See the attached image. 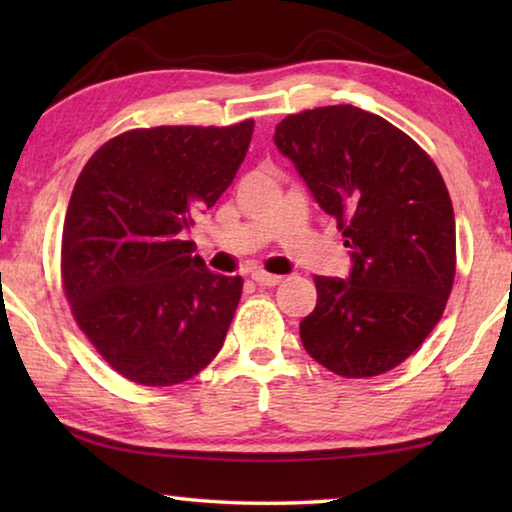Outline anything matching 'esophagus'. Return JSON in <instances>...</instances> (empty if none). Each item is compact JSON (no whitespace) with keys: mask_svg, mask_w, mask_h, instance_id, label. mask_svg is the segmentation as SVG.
<instances>
[{"mask_svg":"<svg viewBox=\"0 0 512 512\" xmlns=\"http://www.w3.org/2000/svg\"><path fill=\"white\" fill-rule=\"evenodd\" d=\"M253 280L257 282V284H262V287H277V284L282 282V277L280 275H271V273H264V271H253Z\"/></svg>","mask_w":512,"mask_h":512,"instance_id":"esophagus-1","label":"esophagus"}]
</instances>
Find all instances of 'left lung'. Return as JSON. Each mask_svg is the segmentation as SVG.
<instances>
[{
	"instance_id": "obj_1",
	"label": "left lung",
	"mask_w": 512,
	"mask_h": 512,
	"mask_svg": "<svg viewBox=\"0 0 512 512\" xmlns=\"http://www.w3.org/2000/svg\"><path fill=\"white\" fill-rule=\"evenodd\" d=\"M273 142L334 216L350 248L345 277L316 275L300 339L341 377H375L420 348L456 273V223L443 176L409 135L354 106L289 115Z\"/></svg>"
}]
</instances>
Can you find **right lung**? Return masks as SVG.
I'll return each instance as SVG.
<instances>
[{
	"label": "right lung",
	"mask_w": 512,
	"mask_h": 512,
	"mask_svg": "<svg viewBox=\"0 0 512 512\" xmlns=\"http://www.w3.org/2000/svg\"><path fill=\"white\" fill-rule=\"evenodd\" d=\"M255 121L117 135L85 164L63 228L76 323L119 375L171 386L221 350L241 277L212 273L183 232L235 180Z\"/></svg>",
	"instance_id": "right-lung-1"
}]
</instances>
